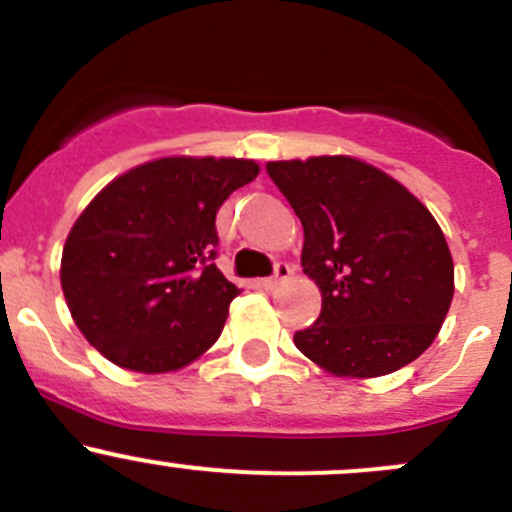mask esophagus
I'll return each mask as SVG.
<instances>
[{"label":"esophagus","instance_id":"obj_1","mask_svg":"<svg viewBox=\"0 0 512 512\" xmlns=\"http://www.w3.org/2000/svg\"><path fill=\"white\" fill-rule=\"evenodd\" d=\"M288 276H291V266H288L286 261H278L276 268H273V276L263 278L261 286H263V288H273L278 281H286Z\"/></svg>","mask_w":512,"mask_h":512}]
</instances>
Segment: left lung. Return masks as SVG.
I'll use <instances>...</instances> for the list:
<instances>
[{
  "mask_svg": "<svg viewBox=\"0 0 512 512\" xmlns=\"http://www.w3.org/2000/svg\"><path fill=\"white\" fill-rule=\"evenodd\" d=\"M266 172L303 224L300 263L323 293L295 347L337 377H382L414 362L453 298L451 251L429 209L347 155L268 162Z\"/></svg>",
  "mask_w": 512,
  "mask_h": 512,
  "instance_id": "obj_1",
  "label": "left lung"
}]
</instances>
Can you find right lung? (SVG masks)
Returning a JSON list of instances; mask_svg holds the SVG:
<instances>
[{
  "mask_svg": "<svg viewBox=\"0 0 512 512\" xmlns=\"http://www.w3.org/2000/svg\"><path fill=\"white\" fill-rule=\"evenodd\" d=\"M254 160L162 157L125 172L83 209L61 288L86 340L133 372H170L217 342L239 288L217 258V212L254 182Z\"/></svg>",
  "mask_w": 512,
  "mask_h": 512,
  "instance_id": "add662e5",
  "label": "right lung"
}]
</instances>
